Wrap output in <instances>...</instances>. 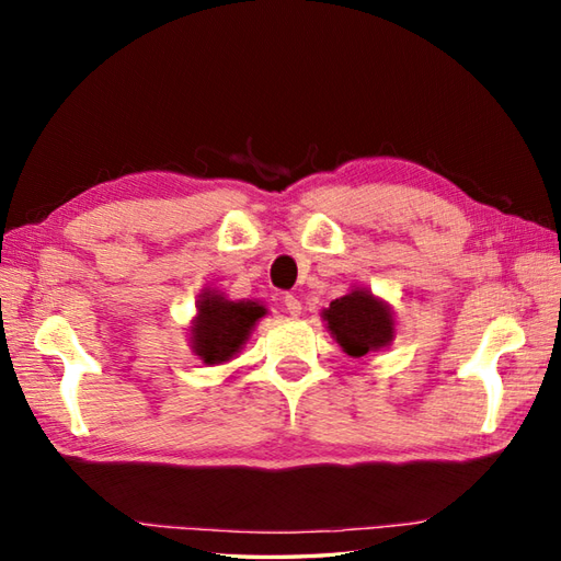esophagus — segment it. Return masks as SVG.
Returning <instances> with one entry per match:
<instances>
[{"label":"esophagus","mask_w":561,"mask_h":561,"mask_svg":"<svg viewBox=\"0 0 561 561\" xmlns=\"http://www.w3.org/2000/svg\"><path fill=\"white\" fill-rule=\"evenodd\" d=\"M284 308H287V313L289 316H301V301L296 299V296H291V294H287L284 296Z\"/></svg>","instance_id":"obj_1"}]
</instances>
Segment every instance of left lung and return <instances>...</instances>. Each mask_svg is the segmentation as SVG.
<instances>
[{"mask_svg":"<svg viewBox=\"0 0 561 561\" xmlns=\"http://www.w3.org/2000/svg\"><path fill=\"white\" fill-rule=\"evenodd\" d=\"M320 318L332 340L354 359L386 350L396 340V313L390 304L366 287H352L323 308Z\"/></svg>","mask_w":561,"mask_h":561,"instance_id":"obj_1","label":"left lung"}]
</instances>
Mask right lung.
<instances>
[{
  "label": "right lung",
  "mask_w": 561,
  "mask_h": 561,
  "mask_svg": "<svg viewBox=\"0 0 561 561\" xmlns=\"http://www.w3.org/2000/svg\"><path fill=\"white\" fill-rule=\"evenodd\" d=\"M195 318L187 325V344L202 364L219 366L243 350L260 318L267 316L265 304L233 301L217 289L197 296Z\"/></svg>",
  "instance_id": "add662e5"
}]
</instances>
